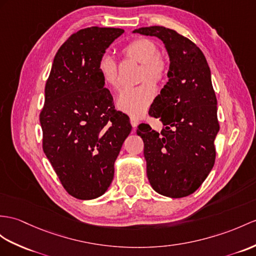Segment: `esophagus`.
<instances>
[{"mask_svg": "<svg viewBox=\"0 0 256 256\" xmlns=\"http://www.w3.org/2000/svg\"><path fill=\"white\" fill-rule=\"evenodd\" d=\"M130 124H132V126L134 128H136L139 124V120L134 116H130Z\"/></svg>", "mask_w": 256, "mask_h": 256, "instance_id": "1", "label": "esophagus"}]
</instances>
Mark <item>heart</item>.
<instances>
[{"instance_id": "heart-1", "label": "heart", "mask_w": 256, "mask_h": 256, "mask_svg": "<svg viewBox=\"0 0 256 256\" xmlns=\"http://www.w3.org/2000/svg\"><path fill=\"white\" fill-rule=\"evenodd\" d=\"M120 54L124 58L140 64L139 81L142 84L122 90L116 100L117 108L128 115L142 116L156 96V90L150 82L156 86L164 84L170 72V64L158 53L156 43L148 38H136L128 42L120 48ZM98 72L105 84L117 88L118 66L110 56L103 55L98 60Z\"/></svg>"}]
</instances>
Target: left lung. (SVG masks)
Here are the masks:
<instances>
[{
  "label": "left lung",
  "instance_id": "left-lung-1",
  "mask_svg": "<svg viewBox=\"0 0 256 256\" xmlns=\"http://www.w3.org/2000/svg\"><path fill=\"white\" fill-rule=\"evenodd\" d=\"M134 32L158 36L170 58V80L148 110L164 126L160 132L148 124L136 129L148 182L162 196H188L206 179L216 158L220 122L210 67L200 48L175 30L151 26Z\"/></svg>",
  "mask_w": 256,
  "mask_h": 256
}]
</instances>
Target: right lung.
<instances>
[{
	"label": "right lung",
	"mask_w": 256,
	"mask_h": 256,
	"mask_svg": "<svg viewBox=\"0 0 256 256\" xmlns=\"http://www.w3.org/2000/svg\"><path fill=\"white\" fill-rule=\"evenodd\" d=\"M120 28L72 34L56 53L40 112L42 148L62 186L79 200L96 198L114 178V163L132 132L98 72Z\"/></svg>",
	"instance_id": "add662e5"
}]
</instances>
